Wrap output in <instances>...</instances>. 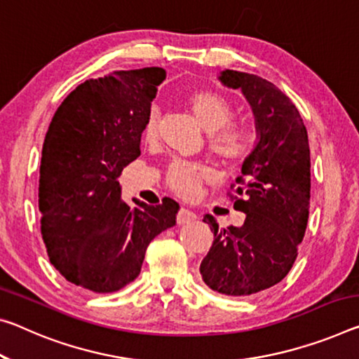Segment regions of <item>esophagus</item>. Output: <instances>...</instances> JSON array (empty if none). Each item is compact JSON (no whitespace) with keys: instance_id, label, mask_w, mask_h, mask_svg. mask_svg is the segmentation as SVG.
Segmentation results:
<instances>
[{"instance_id":"esophagus-1","label":"esophagus","mask_w":359,"mask_h":359,"mask_svg":"<svg viewBox=\"0 0 359 359\" xmlns=\"http://www.w3.org/2000/svg\"><path fill=\"white\" fill-rule=\"evenodd\" d=\"M196 219V214L193 212L190 209H185V208H180L179 212H177V224L179 225H184V224H189V222L195 220Z\"/></svg>"}]
</instances>
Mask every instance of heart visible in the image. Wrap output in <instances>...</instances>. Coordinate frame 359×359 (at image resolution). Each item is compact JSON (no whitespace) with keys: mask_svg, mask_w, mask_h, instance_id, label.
Listing matches in <instances>:
<instances>
[{"mask_svg":"<svg viewBox=\"0 0 359 359\" xmlns=\"http://www.w3.org/2000/svg\"><path fill=\"white\" fill-rule=\"evenodd\" d=\"M185 104L200 126L208 133V149L229 169H240L249 161L255 149L252 130L246 124L231 121L233 104L225 94L215 89H196L187 94ZM142 139L155 144L158 139V113L155 108L147 113ZM209 179V169L200 163H170L166 170V185L185 200L195 198L200 187Z\"/></svg>","mask_w":359,"mask_h":359,"instance_id":"heart-1","label":"heart"}]
</instances>
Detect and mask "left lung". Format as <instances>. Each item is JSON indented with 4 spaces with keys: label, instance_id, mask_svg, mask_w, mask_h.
Wrapping results in <instances>:
<instances>
[{
    "label": "left lung",
    "instance_id": "obj_1",
    "mask_svg": "<svg viewBox=\"0 0 359 359\" xmlns=\"http://www.w3.org/2000/svg\"><path fill=\"white\" fill-rule=\"evenodd\" d=\"M220 79L246 95L259 144L229 190L246 220L220 230L212 215L204 217L214 243L200 271L212 291L238 297L275 286L297 259L310 210V147L297 107L275 84L235 70Z\"/></svg>",
    "mask_w": 359,
    "mask_h": 359
}]
</instances>
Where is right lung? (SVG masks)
Masks as SVG:
<instances>
[{
  "mask_svg": "<svg viewBox=\"0 0 359 359\" xmlns=\"http://www.w3.org/2000/svg\"><path fill=\"white\" fill-rule=\"evenodd\" d=\"M159 67L86 79L54 113L39 166L41 235L50 264L75 286L115 292L139 276L153 238L175 225L179 204L121 201L118 177L140 155Z\"/></svg>",
  "mask_w": 359,
  "mask_h": 359,
  "instance_id": "1",
  "label": "right lung"
}]
</instances>
